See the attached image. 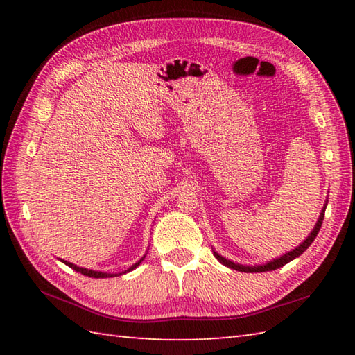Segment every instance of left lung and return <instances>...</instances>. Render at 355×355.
<instances>
[{
	"instance_id": "obj_1",
	"label": "left lung",
	"mask_w": 355,
	"mask_h": 355,
	"mask_svg": "<svg viewBox=\"0 0 355 355\" xmlns=\"http://www.w3.org/2000/svg\"><path fill=\"white\" fill-rule=\"evenodd\" d=\"M327 205H328V201L325 202V205H323V209H322V212H320V215H319L318 223H315L314 229L311 230L310 235H308V236L304 239V243H300L296 248H293L291 252L285 253V254H282V256H279V258H276V259H273V261H268V262H266V263H259V266H244V263H238V262H233V261H230V259H225L224 256H221L220 253L214 250L215 258H216L218 261H220L221 263H224L225 267L233 268V270H236V271H244V273H262V271H271V270H276V268H279V267H282V266H285V263H288L290 261L299 258V256L302 254V253L306 250V248L311 245L314 238L318 236V233H319V230H320V227H322L323 216H325Z\"/></svg>"
}]
</instances>
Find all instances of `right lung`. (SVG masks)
Returning a JSON list of instances; mask_svg holds the SVG:
<instances>
[{
    "instance_id": "right-lung-1",
    "label": "right lung",
    "mask_w": 355,
    "mask_h": 355,
    "mask_svg": "<svg viewBox=\"0 0 355 355\" xmlns=\"http://www.w3.org/2000/svg\"><path fill=\"white\" fill-rule=\"evenodd\" d=\"M146 258V253L141 256V258L135 262V263H132V266L130 267V268H126L125 271H122V273H107V271H96V270H89V268H84V267H78V266H74V263H71V262H69V261H64V259H61V262H64L65 266H69L70 268H73V270H76V271H79L80 275H85V276H88V277H97V279H103V277H114V276H120V275H125V273H130V271H132L134 268H137L140 263H141V261Z\"/></svg>"
}]
</instances>
